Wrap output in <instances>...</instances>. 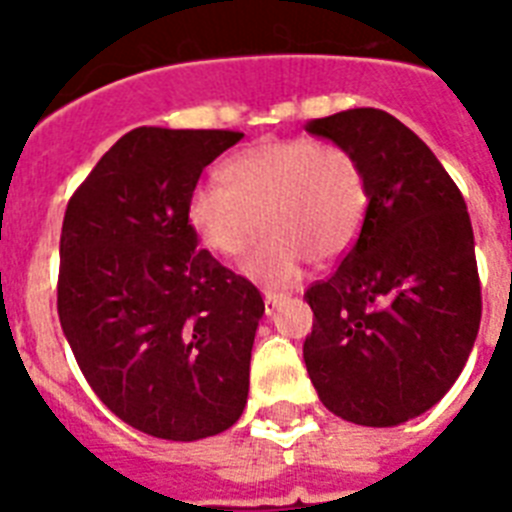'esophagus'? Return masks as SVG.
Segmentation results:
<instances>
[{"label": "esophagus", "mask_w": 512, "mask_h": 512, "mask_svg": "<svg viewBox=\"0 0 512 512\" xmlns=\"http://www.w3.org/2000/svg\"><path fill=\"white\" fill-rule=\"evenodd\" d=\"M281 300H287V295H281V292H271V289H268V292H265V311L273 313V308H276Z\"/></svg>", "instance_id": "1"}]
</instances>
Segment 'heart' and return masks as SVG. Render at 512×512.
<instances>
[{
    "label": "heart",
    "instance_id": "obj_1",
    "mask_svg": "<svg viewBox=\"0 0 512 512\" xmlns=\"http://www.w3.org/2000/svg\"><path fill=\"white\" fill-rule=\"evenodd\" d=\"M222 183H199L188 223L217 257L244 252L257 225L268 231L249 249L244 271L263 284L297 279L305 257L327 263L353 244L369 191L348 148L311 135L263 140L225 159Z\"/></svg>",
    "mask_w": 512,
    "mask_h": 512
}]
</instances>
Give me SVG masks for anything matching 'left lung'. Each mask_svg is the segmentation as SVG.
Instances as JSON below:
<instances>
[{"label": "left lung", "instance_id": "obj_1", "mask_svg": "<svg viewBox=\"0 0 512 512\" xmlns=\"http://www.w3.org/2000/svg\"><path fill=\"white\" fill-rule=\"evenodd\" d=\"M305 130L348 148L369 191L356 244L305 292V366L332 414L369 428L401 425L444 398L478 335L481 281L465 199L388 111L350 108Z\"/></svg>", "mask_w": 512, "mask_h": 512}]
</instances>
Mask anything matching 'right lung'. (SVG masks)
<instances>
[{
	"mask_svg": "<svg viewBox=\"0 0 512 512\" xmlns=\"http://www.w3.org/2000/svg\"><path fill=\"white\" fill-rule=\"evenodd\" d=\"M241 138L138 127L68 199L60 327L95 396L148 436H217L247 406L263 295L201 249L188 223L204 167Z\"/></svg>",
	"mask_w": 512,
	"mask_h": 512,
	"instance_id": "add662e5",
	"label": "right lung"
}]
</instances>
